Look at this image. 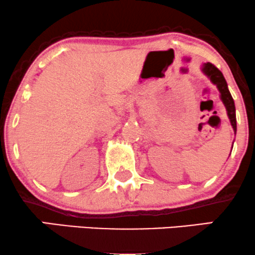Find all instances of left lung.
I'll return each mask as SVG.
<instances>
[{
    "label": "left lung",
    "mask_w": 255,
    "mask_h": 255,
    "mask_svg": "<svg viewBox=\"0 0 255 255\" xmlns=\"http://www.w3.org/2000/svg\"><path fill=\"white\" fill-rule=\"evenodd\" d=\"M203 72L207 75V77L210 78V80H211L213 84L217 85L219 92H221L222 101H223L225 108H227L228 116H229V120H230V124H231V126H233L234 130H235V133H236L235 104H234V99H233V97H231L229 90H228L227 81H225L223 74H222V72L219 71V69L215 66V64H212L210 62L204 64Z\"/></svg>",
    "instance_id": "left-lung-1"
}]
</instances>
